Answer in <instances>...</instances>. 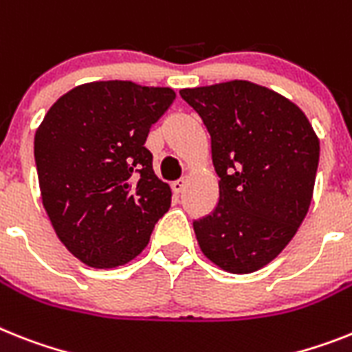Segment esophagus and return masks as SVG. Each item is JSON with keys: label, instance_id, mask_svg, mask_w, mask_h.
<instances>
[{"label": "esophagus", "instance_id": "obj_1", "mask_svg": "<svg viewBox=\"0 0 352 352\" xmlns=\"http://www.w3.org/2000/svg\"><path fill=\"white\" fill-rule=\"evenodd\" d=\"M186 188V181L184 179H179V181H173L171 182V190H173V193H182Z\"/></svg>", "mask_w": 352, "mask_h": 352}]
</instances>
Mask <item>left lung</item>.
<instances>
[{"label":"left lung","mask_w":352,"mask_h":352,"mask_svg":"<svg viewBox=\"0 0 352 352\" xmlns=\"http://www.w3.org/2000/svg\"><path fill=\"white\" fill-rule=\"evenodd\" d=\"M211 135L217 209L193 221L204 256L250 274L276 259L309 209L320 143L294 102L247 80L182 89Z\"/></svg>","instance_id":"obj_1"}]
</instances>
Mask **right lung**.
<instances>
[{"label":"right lung","mask_w":352,"mask_h":352,"mask_svg":"<svg viewBox=\"0 0 352 352\" xmlns=\"http://www.w3.org/2000/svg\"><path fill=\"white\" fill-rule=\"evenodd\" d=\"M175 91L129 80L82 84L53 103L35 132L43 206L55 234L93 268L132 261L170 209L171 190L144 146Z\"/></svg>","instance_id":"1"}]
</instances>
